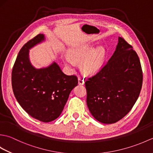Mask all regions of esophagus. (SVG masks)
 Returning <instances> with one entry per match:
<instances>
[{
  "label": "esophagus",
  "instance_id": "34e87169",
  "mask_svg": "<svg viewBox=\"0 0 153 153\" xmlns=\"http://www.w3.org/2000/svg\"><path fill=\"white\" fill-rule=\"evenodd\" d=\"M85 83V80L82 77H79L78 78V84L79 85H83Z\"/></svg>",
  "mask_w": 153,
  "mask_h": 153
}]
</instances>
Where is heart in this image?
I'll return each instance as SVG.
<instances>
[{
    "label": "heart",
    "mask_w": 153,
    "mask_h": 153,
    "mask_svg": "<svg viewBox=\"0 0 153 153\" xmlns=\"http://www.w3.org/2000/svg\"><path fill=\"white\" fill-rule=\"evenodd\" d=\"M106 51L102 47L95 48L91 45H83L74 48L70 56L63 57V61L68 68H73L76 62L82 61L81 68L86 74H96L100 70L105 62Z\"/></svg>",
    "instance_id": "heart-1"
}]
</instances>
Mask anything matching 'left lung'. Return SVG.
I'll return each mask as SVG.
<instances>
[{"label":"left lung","instance_id":"8db88e82","mask_svg":"<svg viewBox=\"0 0 153 153\" xmlns=\"http://www.w3.org/2000/svg\"><path fill=\"white\" fill-rule=\"evenodd\" d=\"M143 73L133 47L122 37L113 55L95 76L85 82L87 105L97 121L110 124L122 119L137 101Z\"/></svg>","mask_w":153,"mask_h":153}]
</instances>
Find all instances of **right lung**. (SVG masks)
<instances>
[{"mask_svg": "<svg viewBox=\"0 0 153 153\" xmlns=\"http://www.w3.org/2000/svg\"><path fill=\"white\" fill-rule=\"evenodd\" d=\"M45 39L39 34L21 48L13 66L12 85L16 100L29 115L49 122L61 114L78 81L76 76L64 74L55 62L39 69L31 64L30 50Z\"/></svg>", "mask_w": 153, "mask_h": 153, "instance_id": "right-lung-1", "label": "right lung"}]
</instances>
